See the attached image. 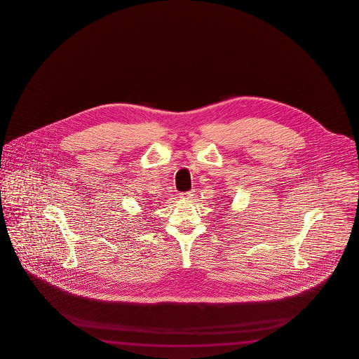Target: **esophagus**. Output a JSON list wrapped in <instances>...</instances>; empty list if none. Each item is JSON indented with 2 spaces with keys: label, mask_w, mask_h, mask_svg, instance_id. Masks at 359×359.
<instances>
[{
  "label": "esophagus",
  "mask_w": 359,
  "mask_h": 359,
  "mask_svg": "<svg viewBox=\"0 0 359 359\" xmlns=\"http://www.w3.org/2000/svg\"><path fill=\"white\" fill-rule=\"evenodd\" d=\"M180 197L182 198V200H191L192 197H194V191H189V192H182Z\"/></svg>",
  "instance_id": "1"
}]
</instances>
